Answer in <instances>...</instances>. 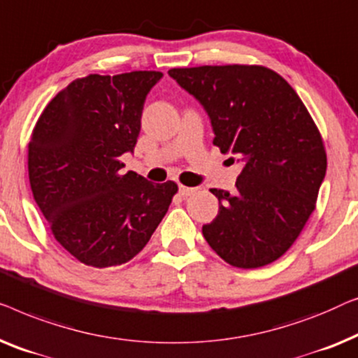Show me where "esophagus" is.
Listing matches in <instances>:
<instances>
[{"instance_id":"1","label":"esophagus","mask_w":358,"mask_h":358,"mask_svg":"<svg viewBox=\"0 0 358 358\" xmlns=\"http://www.w3.org/2000/svg\"><path fill=\"white\" fill-rule=\"evenodd\" d=\"M194 191H196V189H194V188H189V186H183V185L178 186V193H180L181 196H185V198H186V196L193 194Z\"/></svg>"}]
</instances>
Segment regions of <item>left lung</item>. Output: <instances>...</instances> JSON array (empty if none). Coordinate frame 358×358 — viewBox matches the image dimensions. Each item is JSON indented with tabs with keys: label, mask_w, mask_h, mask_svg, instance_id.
I'll use <instances>...</instances> for the list:
<instances>
[{
	"label": "left lung",
	"mask_w": 358,
	"mask_h": 358,
	"mask_svg": "<svg viewBox=\"0 0 358 358\" xmlns=\"http://www.w3.org/2000/svg\"><path fill=\"white\" fill-rule=\"evenodd\" d=\"M169 74L203 105L214 145L243 164L235 193L210 189L219 214L203 225L206 241L235 268L279 259L315 210L328 165L308 110L264 66L173 68Z\"/></svg>",
	"instance_id": "left-lung-1"
}]
</instances>
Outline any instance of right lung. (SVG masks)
<instances>
[{
    "label": "right lung",
    "mask_w": 358,
    "mask_h": 358,
    "mask_svg": "<svg viewBox=\"0 0 358 358\" xmlns=\"http://www.w3.org/2000/svg\"><path fill=\"white\" fill-rule=\"evenodd\" d=\"M159 71L73 80L47 105L29 143L34 199L59 245L80 263H128L167 214L177 183L122 173Z\"/></svg>",
    "instance_id": "right-lung-1"
}]
</instances>
